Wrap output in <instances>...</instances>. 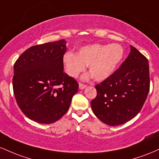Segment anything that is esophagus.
Instances as JSON below:
<instances>
[{
  "label": "esophagus",
  "instance_id": "34e87169",
  "mask_svg": "<svg viewBox=\"0 0 159 159\" xmlns=\"http://www.w3.org/2000/svg\"><path fill=\"white\" fill-rule=\"evenodd\" d=\"M86 87H87V85L84 84L79 83V89H80V90H83V89H84Z\"/></svg>",
  "mask_w": 159,
  "mask_h": 159
}]
</instances>
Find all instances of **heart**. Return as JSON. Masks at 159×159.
<instances>
[{"mask_svg":"<svg viewBox=\"0 0 159 159\" xmlns=\"http://www.w3.org/2000/svg\"><path fill=\"white\" fill-rule=\"evenodd\" d=\"M124 49L118 43L102 45L95 43L81 47L76 54L67 52L63 57L65 72L72 78L85 70L88 66L89 72L97 81L107 79L116 72L123 59ZM90 75L83 76V79Z\"/></svg>","mask_w":159,"mask_h":159,"instance_id":"1","label":"heart"}]
</instances>
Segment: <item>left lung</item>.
<instances>
[{"mask_svg":"<svg viewBox=\"0 0 159 159\" xmlns=\"http://www.w3.org/2000/svg\"><path fill=\"white\" fill-rule=\"evenodd\" d=\"M148 60L130 45V53L110 78L96 86L91 102L94 114L111 126L122 125L141 110L149 91Z\"/></svg>","mask_w":159,"mask_h":159,"instance_id":"left-lung-1","label":"left lung"}]
</instances>
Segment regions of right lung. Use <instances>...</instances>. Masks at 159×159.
I'll list each match as a JSON object with an SVG mask.
<instances>
[{
  "mask_svg": "<svg viewBox=\"0 0 159 159\" xmlns=\"http://www.w3.org/2000/svg\"><path fill=\"white\" fill-rule=\"evenodd\" d=\"M66 41L50 42L27 49L14 64L13 92L29 119L43 124L57 121L68 111L78 84L63 72Z\"/></svg>",
  "mask_w": 159,
  "mask_h": 159,
  "instance_id": "obj_1",
  "label": "right lung"
}]
</instances>
